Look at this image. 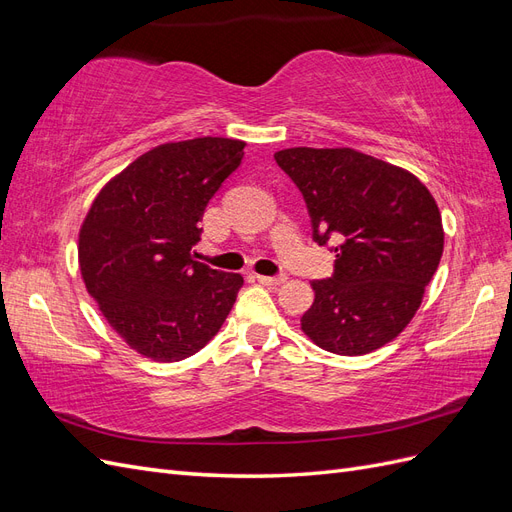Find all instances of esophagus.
Masks as SVG:
<instances>
[{
    "label": "esophagus",
    "instance_id": "34e87169",
    "mask_svg": "<svg viewBox=\"0 0 512 512\" xmlns=\"http://www.w3.org/2000/svg\"><path fill=\"white\" fill-rule=\"evenodd\" d=\"M258 277V282L260 284H265V286H280V284H284L286 282V275H256Z\"/></svg>",
    "mask_w": 512,
    "mask_h": 512
}]
</instances>
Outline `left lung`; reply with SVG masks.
I'll return each mask as SVG.
<instances>
[{"label":"left lung","mask_w":512,"mask_h":512,"mask_svg":"<svg viewBox=\"0 0 512 512\" xmlns=\"http://www.w3.org/2000/svg\"><path fill=\"white\" fill-rule=\"evenodd\" d=\"M275 162L301 190L314 241H333L335 271L316 280L301 318L322 350L361 356L389 344L421 307L444 230L436 200L408 170L348 147H292Z\"/></svg>","instance_id":"obj_1"}]
</instances>
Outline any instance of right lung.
I'll return each mask as SVG.
<instances>
[{
    "mask_svg": "<svg viewBox=\"0 0 512 512\" xmlns=\"http://www.w3.org/2000/svg\"><path fill=\"white\" fill-rule=\"evenodd\" d=\"M243 147L205 136L151 149L104 185L81 226L85 288L123 342L147 359H188L237 301L243 277L194 260L192 247Z\"/></svg>",
    "mask_w": 512,
    "mask_h": 512,
    "instance_id": "obj_1",
    "label": "right lung"
}]
</instances>
